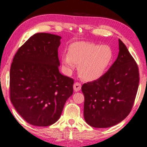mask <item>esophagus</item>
<instances>
[{
    "instance_id": "1",
    "label": "esophagus",
    "mask_w": 147,
    "mask_h": 147,
    "mask_svg": "<svg viewBox=\"0 0 147 147\" xmlns=\"http://www.w3.org/2000/svg\"><path fill=\"white\" fill-rule=\"evenodd\" d=\"M81 88H82V86H81V84H80V82H76V83L74 84V90L75 92L80 91V90H81Z\"/></svg>"
}]
</instances>
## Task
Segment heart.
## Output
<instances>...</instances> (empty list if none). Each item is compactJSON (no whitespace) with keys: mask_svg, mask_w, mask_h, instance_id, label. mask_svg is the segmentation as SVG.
<instances>
[{"mask_svg":"<svg viewBox=\"0 0 147 147\" xmlns=\"http://www.w3.org/2000/svg\"><path fill=\"white\" fill-rule=\"evenodd\" d=\"M113 57V51L109 45L80 41L69 46L67 54H62L61 61L67 72L71 71L76 64L80 65L81 77L86 81L92 82L104 75L112 63Z\"/></svg>","mask_w":147,"mask_h":147,"instance_id":"obj_1","label":"heart"}]
</instances>
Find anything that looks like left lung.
Wrapping results in <instances>:
<instances>
[{
	"instance_id": "1",
	"label": "left lung",
	"mask_w": 147,
	"mask_h": 147,
	"mask_svg": "<svg viewBox=\"0 0 147 147\" xmlns=\"http://www.w3.org/2000/svg\"><path fill=\"white\" fill-rule=\"evenodd\" d=\"M117 59L100 79L84 84V116L94 128H108L122 121L131 111L139 84L134 58L120 39Z\"/></svg>"
}]
</instances>
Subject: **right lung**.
Here are the masks:
<instances>
[{
    "label": "right lung",
    "instance_id": "obj_1",
    "mask_svg": "<svg viewBox=\"0 0 147 147\" xmlns=\"http://www.w3.org/2000/svg\"><path fill=\"white\" fill-rule=\"evenodd\" d=\"M61 37L39 33L18 49L10 69V99L20 116L37 126L57 122L73 94L74 80L59 73Z\"/></svg>",
    "mask_w": 147,
    "mask_h": 147
}]
</instances>
